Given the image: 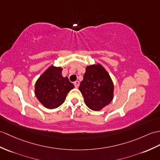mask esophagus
<instances>
[{
    "label": "esophagus",
    "mask_w": 160,
    "mask_h": 160,
    "mask_svg": "<svg viewBox=\"0 0 160 160\" xmlns=\"http://www.w3.org/2000/svg\"><path fill=\"white\" fill-rule=\"evenodd\" d=\"M73 84H74V86H75L76 88H78L79 85H80V82L79 81H76V82H74Z\"/></svg>",
    "instance_id": "obj_1"
}]
</instances>
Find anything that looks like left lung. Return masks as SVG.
Wrapping results in <instances>:
<instances>
[{
    "mask_svg": "<svg viewBox=\"0 0 160 160\" xmlns=\"http://www.w3.org/2000/svg\"><path fill=\"white\" fill-rule=\"evenodd\" d=\"M79 90L88 108L99 111L108 106L114 98V84L108 72L99 64L86 67Z\"/></svg>",
    "mask_w": 160,
    "mask_h": 160,
    "instance_id": "1",
    "label": "left lung"
}]
</instances>
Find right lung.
I'll return each mask as SVG.
<instances>
[{
  "label": "right lung",
  "instance_id": "right-lung-1",
  "mask_svg": "<svg viewBox=\"0 0 160 160\" xmlns=\"http://www.w3.org/2000/svg\"><path fill=\"white\" fill-rule=\"evenodd\" d=\"M62 68L51 65L36 81L35 95L42 104L54 109L65 102L68 92L74 88L68 77L62 75Z\"/></svg>",
  "mask_w": 160,
  "mask_h": 160
}]
</instances>
